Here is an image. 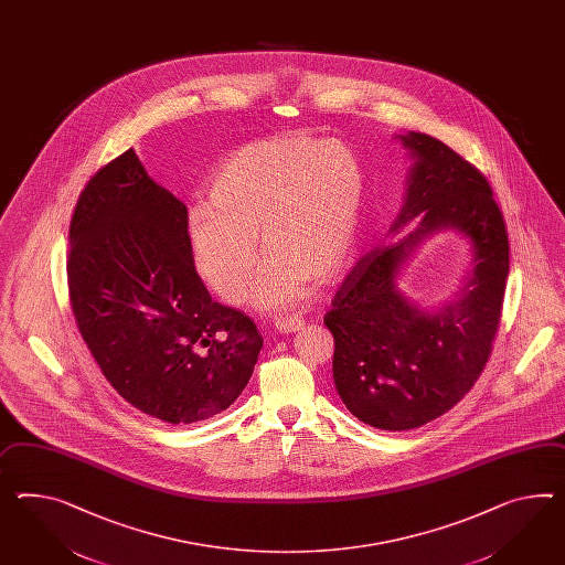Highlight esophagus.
<instances>
[{"label": "esophagus", "mask_w": 565, "mask_h": 565, "mask_svg": "<svg viewBox=\"0 0 565 565\" xmlns=\"http://www.w3.org/2000/svg\"><path fill=\"white\" fill-rule=\"evenodd\" d=\"M276 330L280 333H295L299 330H303L305 319L299 316H292V318H280L276 319Z\"/></svg>", "instance_id": "obj_1"}]
</instances>
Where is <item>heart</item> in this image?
I'll return each mask as SVG.
<instances>
[{"instance_id":"1","label":"heart","mask_w":565,"mask_h":565,"mask_svg":"<svg viewBox=\"0 0 565 565\" xmlns=\"http://www.w3.org/2000/svg\"><path fill=\"white\" fill-rule=\"evenodd\" d=\"M209 204L186 217L190 258L204 282L239 303L258 264L254 303L285 309L303 301L309 280L332 285L356 254L366 206V172L340 139L290 132L252 141L218 161Z\"/></svg>"}]
</instances>
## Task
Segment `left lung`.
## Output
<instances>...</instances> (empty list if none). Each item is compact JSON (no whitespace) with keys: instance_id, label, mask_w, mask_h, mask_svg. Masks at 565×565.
<instances>
[{"instance_id":"obj_1","label":"left lung","mask_w":565,"mask_h":565,"mask_svg":"<svg viewBox=\"0 0 565 565\" xmlns=\"http://www.w3.org/2000/svg\"><path fill=\"white\" fill-rule=\"evenodd\" d=\"M412 166L391 235L333 295V383L352 416L381 430H412L443 416L473 387L492 352L507 289L508 233L488 180L430 135H395ZM440 231L463 234L472 266L455 300L422 308L398 289L406 260Z\"/></svg>"}]
</instances>
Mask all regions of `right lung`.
<instances>
[{
  "mask_svg": "<svg viewBox=\"0 0 565 565\" xmlns=\"http://www.w3.org/2000/svg\"><path fill=\"white\" fill-rule=\"evenodd\" d=\"M186 217V204L129 149L87 182L70 227L79 333L120 397L168 424L227 409L264 342L252 319L211 299L190 258Z\"/></svg>",
  "mask_w": 565,
  "mask_h": 565,
  "instance_id": "add662e5",
  "label": "right lung"
}]
</instances>
